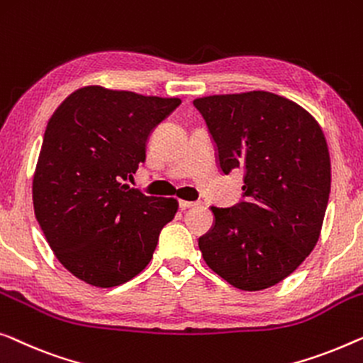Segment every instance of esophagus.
I'll list each match as a JSON object with an SVG mask.
<instances>
[{
	"mask_svg": "<svg viewBox=\"0 0 363 363\" xmlns=\"http://www.w3.org/2000/svg\"><path fill=\"white\" fill-rule=\"evenodd\" d=\"M178 204H180L182 209H190V208H196L199 203L198 201H186V199H180Z\"/></svg>",
	"mask_w": 363,
	"mask_h": 363,
	"instance_id": "34e87169",
	"label": "esophagus"
}]
</instances>
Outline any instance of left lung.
Instances as JSON below:
<instances>
[{
  "label": "left lung",
  "mask_w": 363,
  "mask_h": 363,
  "mask_svg": "<svg viewBox=\"0 0 363 363\" xmlns=\"http://www.w3.org/2000/svg\"><path fill=\"white\" fill-rule=\"evenodd\" d=\"M219 170L244 175L242 199L211 206L198 239L209 269L245 291L285 280L311 254L330 193L324 134L308 111L269 91L198 98Z\"/></svg>",
  "instance_id": "1"
}]
</instances>
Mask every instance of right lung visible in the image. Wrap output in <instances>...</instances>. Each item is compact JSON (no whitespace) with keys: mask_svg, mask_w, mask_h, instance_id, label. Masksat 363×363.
<instances>
[{"mask_svg":"<svg viewBox=\"0 0 363 363\" xmlns=\"http://www.w3.org/2000/svg\"><path fill=\"white\" fill-rule=\"evenodd\" d=\"M182 104L85 86L47 123L33 182L35 219L65 269L93 286H118L149 264L175 198L123 182L145 162L152 130Z\"/></svg>","mask_w":363,"mask_h":363,"instance_id":"obj_1","label":"right lung"}]
</instances>
